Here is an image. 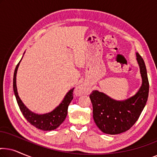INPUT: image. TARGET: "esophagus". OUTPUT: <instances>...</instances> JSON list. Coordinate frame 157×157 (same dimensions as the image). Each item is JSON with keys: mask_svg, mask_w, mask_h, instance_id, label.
I'll list each match as a JSON object with an SVG mask.
<instances>
[{"mask_svg": "<svg viewBox=\"0 0 157 157\" xmlns=\"http://www.w3.org/2000/svg\"><path fill=\"white\" fill-rule=\"evenodd\" d=\"M88 91V88L84 85H80L76 88V92L78 95H83V94H86Z\"/></svg>", "mask_w": 157, "mask_h": 157, "instance_id": "esophagus-1", "label": "esophagus"}]
</instances>
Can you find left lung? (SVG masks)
I'll return each instance as SVG.
<instances>
[{
	"mask_svg": "<svg viewBox=\"0 0 157 157\" xmlns=\"http://www.w3.org/2000/svg\"><path fill=\"white\" fill-rule=\"evenodd\" d=\"M136 54L142 84L134 96L123 101L114 100L98 91H93L89 96L94 121L105 134H119L129 129L138 120L147 104L149 89L147 68L141 56L138 53Z\"/></svg>",
	"mask_w": 157,
	"mask_h": 157,
	"instance_id": "obj_1",
	"label": "left lung"
}]
</instances>
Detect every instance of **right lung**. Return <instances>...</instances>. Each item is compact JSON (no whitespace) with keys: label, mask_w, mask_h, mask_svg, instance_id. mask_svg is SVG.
Instances as JSON below:
<instances>
[{"label":"right lung","mask_w":157,"mask_h":157,"mask_svg":"<svg viewBox=\"0 0 157 157\" xmlns=\"http://www.w3.org/2000/svg\"><path fill=\"white\" fill-rule=\"evenodd\" d=\"M21 61L17 64L16 68H15L14 75H13V91L16 96V98L18 103L19 108L21 112H22L23 117H24L28 121L31 125L35 126L38 129L43 131H51L57 128L61 124L63 123L65 120L68 113V105L73 99V92L74 89H71L66 94L62 102L53 110L51 112L44 114H37L32 112L25 106L24 104L21 100L19 97L18 91L16 87V74L18 68L19 66Z\"/></svg>","instance_id":"1"}]
</instances>
